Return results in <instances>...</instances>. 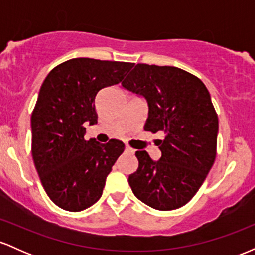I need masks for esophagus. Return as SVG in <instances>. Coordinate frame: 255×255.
<instances>
[{
  "mask_svg": "<svg viewBox=\"0 0 255 255\" xmlns=\"http://www.w3.org/2000/svg\"><path fill=\"white\" fill-rule=\"evenodd\" d=\"M126 152H127V153H130V154H133L134 152H135V150H134V148H131L130 146H128V145H126Z\"/></svg>",
  "mask_w": 255,
  "mask_h": 255,
  "instance_id": "obj_1",
  "label": "esophagus"
}]
</instances>
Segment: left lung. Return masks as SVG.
Here are the masks:
<instances>
[{
    "instance_id": "obj_1",
    "label": "left lung",
    "mask_w": 255,
    "mask_h": 255,
    "mask_svg": "<svg viewBox=\"0 0 255 255\" xmlns=\"http://www.w3.org/2000/svg\"><path fill=\"white\" fill-rule=\"evenodd\" d=\"M122 87L145 98V130L165 134L158 140V160L135 152L139 168L128 183L152 209H178L194 197L215 163L218 118L211 96L200 79L170 66L137 63Z\"/></svg>"
}]
</instances>
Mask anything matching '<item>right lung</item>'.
I'll use <instances>...</instances> for the list:
<instances>
[{"label":"right lung","instance_id":"obj_1","mask_svg":"<svg viewBox=\"0 0 255 255\" xmlns=\"http://www.w3.org/2000/svg\"><path fill=\"white\" fill-rule=\"evenodd\" d=\"M133 66L72 58L44 80L31 118L32 157L46 194L61 209L83 211L102 197L125 144L115 139L107 144L85 140V125L97 124L99 91L119 84Z\"/></svg>","mask_w":255,"mask_h":255}]
</instances>
